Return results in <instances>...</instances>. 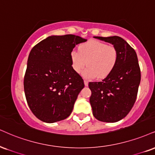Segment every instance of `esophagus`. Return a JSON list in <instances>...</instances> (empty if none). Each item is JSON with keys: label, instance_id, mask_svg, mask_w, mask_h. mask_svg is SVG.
Segmentation results:
<instances>
[{"label": "esophagus", "instance_id": "esophagus-1", "mask_svg": "<svg viewBox=\"0 0 155 155\" xmlns=\"http://www.w3.org/2000/svg\"><path fill=\"white\" fill-rule=\"evenodd\" d=\"M84 84H85V86H88V84H89V82H88V81H87V80H86V79H84Z\"/></svg>", "mask_w": 155, "mask_h": 155}]
</instances>
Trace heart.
I'll list each match as a JSON object with an SVG mask.
<instances>
[{
	"label": "heart",
	"instance_id": "1",
	"mask_svg": "<svg viewBox=\"0 0 155 155\" xmlns=\"http://www.w3.org/2000/svg\"><path fill=\"white\" fill-rule=\"evenodd\" d=\"M72 67L76 73L83 71L82 76L86 79L105 78L114 69L118 61V52L112 45L97 40H91L79 46V52L71 53Z\"/></svg>",
	"mask_w": 155,
	"mask_h": 155
}]
</instances>
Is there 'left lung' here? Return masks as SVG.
Returning a JSON list of instances; mask_svg holds the SVG:
<instances>
[{"instance_id": "8db88e82", "label": "left lung", "mask_w": 155, "mask_h": 155, "mask_svg": "<svg viewBox=\"0 0 155 155\" xmlns=\"http://www.w3.org/2000/svg\"><path fill=\"white\" fill-rule=\"evenodd\" d=\"M117 48L118 61L114 69L102 81L89 82V98L94 118L115 123L128 114L137 100L141 71L134 48L120 37H94Z\"/></svg>"}]
</instances>
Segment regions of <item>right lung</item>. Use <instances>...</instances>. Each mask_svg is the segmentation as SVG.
<instances>
[{"label":"right lung","instance_id":"right-lung-1","mask_svg":"<svg viewBox=\"0 0 155 155\" xmlns=\"http://www.w3.org/2000/svg\"><path fill=\"white\" fill-rule=\"evenodd\" d=\"M87 41L73 35L50 36L33 47L24 78L26 99L33 114L45 123L69 116L84 80L72 67L71 53Z\"/></svg>","mask_w":155,"mask_h":155}]
</instances>
